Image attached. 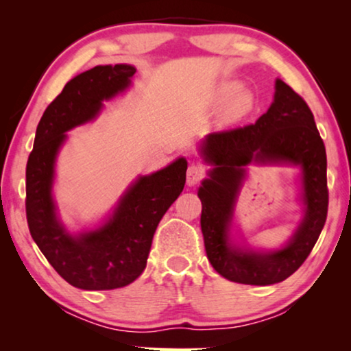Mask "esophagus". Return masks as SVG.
I'll use <instances>...</instances> for the list:
<instances>
[{
	"label": "esophagus",
	"mask_w": 351,
	"mask_h": 351,
	"mask_svg": "<svg viewBox=\"0 0 351 351\" xmlns=\"http://www.w3.org/2000/svg\"><path fill=\"white\" fill-rule=\"evenodd\" d=\"M204 176H206V171L203 166L191 165L189 166V171H186V184L190 186L199 184V182L204 179Z\"/></svg>",
	"instance_id": "1"
}]
</instances>
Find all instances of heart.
I'll return each instance as SVG.
<instances>
[{
    "instance_id": "1",
    "label": "heart",
    "mask_w": 351,
    "mask_h": 351,
    "mask_svg": "<svg viewBox=\"0 0 351 351\" xmlns=\"http://www.w3.org/2000/svg\"><path fill=\"white\" fill-rule=\"evenodd\" d=\"M239 89H241V84L233 83V81H230V83H223L217 90V99L222 104L228 102V100H232L234 95L239 92ZM251 107H252V95L249 93H240L237 97L233 99L232 105H230V114L237 118L243 117L244 113H247L249 110H251Z\"/></svg>"
}]
</instances>
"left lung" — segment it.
Instances as JSON below:
<instances>
[{
	"label": "left lung",
	"mask_w": 351,
	"mask_h": 351,
	"mask_svg": "<svg viewBox=\"0 0 351 351\" xmlns=\"http://www.w3.org/2000/svg\"><path fill=\"white\" fill-rule=\"evenodd\" d=\"M204 160L214 165L198 196L201 232L214 270L241 285L268 286L285 281L310 256L328 217L326 148L313 113L291 86L276 81L275 100L256 124L209 134ZM251 160L299 164L304 172L306 219L286 248L275 253L237 250L228 243V223L243 166Z\"/></svg>",
	"instance_id": "8db88e82"
}]
</instances>
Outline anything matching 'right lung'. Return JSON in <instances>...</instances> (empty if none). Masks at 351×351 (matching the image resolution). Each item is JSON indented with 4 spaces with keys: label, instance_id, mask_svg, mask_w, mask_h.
I'll return each mask as SVG.
<instances>
[{
    "label": "right lung",
    "instance_id": "right-lung-1",
    "mask_svg": "<svg viewBox=\"0 0 351 351\" xmlns=\"http://www.w3.org/2000/svg\"><path fill=\"white\" fill-rule=\"evenodd\" d=\"M134 73L131 65H99L69 81L43 113L27 161L25 210L32 238L54 270L84 291L117 289L142 275L158 223L185 185L186 161L179 158L141 177L99 230L75 238L56 217L51 185L65 132L93 119L102 100L126 89Z\"/></svg>",
    "mask_w": 351,
    "mask_h": 351
}]
</instances>
